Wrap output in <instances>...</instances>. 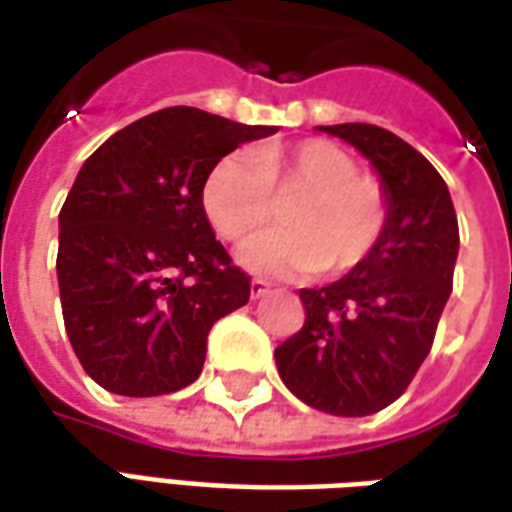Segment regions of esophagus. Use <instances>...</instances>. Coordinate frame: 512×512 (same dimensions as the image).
<instances>
[{
	"mask_svg": "<svg viewBox=\"0 0 512 512\" xmlns=\"http://www.w3.org/2000/svg\"><path fill=\"white\" fill-rule=\"evenodd\" d=\"M267 292H270V284H267L264 278H253V281H250V295H253V298H262Z\"/></svg>",
	"mask_w": 512,
	"mask_h": 512,
	"instance_id": "34e87169",
	"label": "esophagus"
}]
</instances>
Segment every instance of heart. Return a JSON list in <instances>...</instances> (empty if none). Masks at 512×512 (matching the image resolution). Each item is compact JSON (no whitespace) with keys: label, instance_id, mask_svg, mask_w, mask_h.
<instances>
[{"label":"heart","instance_id":"b5f03b06","mask_svg":"<svg viewBox=\"0 0 512 512\" xmlns=\"http://www.w3.org/2000/svg\"><path fill=\"white\" fill-rule=\"evenodd\" d=\"M284 231L242 250V262L276 276L340 278L368 262L393 217L390 192L329 139L264 144L220 158L203 183L214 231L242 245L262 234L284 206Z\"/></svg>","mask_w":512,"mask_h":512}]
</instances>
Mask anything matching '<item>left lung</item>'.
<instances>
[{"instance_id": "8db88e82", "label": "left lung", "mask_w": 512, "mask_h": 512, "mask_svg": "<svg viewBox=\"0 0 512 512\" xmlns=\"http://www.w3.org/2000/svg\"><path fill=\"white\" fill-rule=\"evenodd\" d=\"M382 175L393 217L368 262L320 290H301L306 320L276 348L284 384L315 410L359 418L393 404L432 351L451 295L460 228L449 186L390 130L323 128Z\"/></svg>"}]
</instances>
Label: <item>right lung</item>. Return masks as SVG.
<instances>
[{"label": "right lung", "mask_w": 512, "mask_h": 512, "mask_svg": "<svg viewBox=\"0 0 512 512\" xmlns=\"http://www.w3.org/2000/svg\"><path fill=\"white\" fill-rule=\"evenodd\" d=\"M270 133L175 105L88 155L61 209L58 287L69 343L100 387L167 396L200 376L211 326L250 298L206 220L203 183Z\"/></svg>", "instance_id": "1"}]
</instances>
